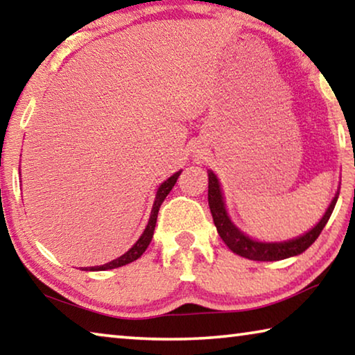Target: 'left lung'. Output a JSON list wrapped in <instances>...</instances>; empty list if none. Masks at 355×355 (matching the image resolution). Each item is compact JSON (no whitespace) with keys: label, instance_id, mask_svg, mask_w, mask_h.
I'll list each match as a JSON object with an SVG mask.
<instances>
[{"label":"left lung","instance_id":"8db88e82","mask_svg":"<svg viewBox=\"0 0 355 355\" xmlns=\"http://www.w3.org/2000/svg\"><path fill=\"white\" fill-rule=\"evenodd\" d=\"M338 194L340 192H336V196L334 197L332 203H330V207L327 208L326 214L322 216V219L318 222L316 227L311 228L309 233L285 243H258L254 241V239H250L249 236L243 235V233L232 224V220L228 219L224 200H222V192L219 188L218 178H216L211 171L208 172V205L209 209H211V216L214 225L218 228L219 236L222 238V241L228 245V249L235 252V254L255 261L285 260V258L299 255L302 254L304 250H307L310 245L316 241V238L321 235L322 228L326 227L329 218L332 216L335 203L338 200Z\"/></svg>","mask_w":355,"mask_h":355}]
</instances>
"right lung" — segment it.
<instances>
[{
    "instance_id": "1",
    "label": "right lung",
    "mask_w": 355,
    "mask_h": 355,
    "mask_svg": "<svg viewBox=\"0 0 355 355\" xmlns=\"http://www.w3.org/2000/svg\"><path fill=\"white\" fill-rule=\"evenodd\" d=\"M180 173H182V171L173 173V175L171 178H167L166 182L159 186L158 192H156V199H155V203H153V208H152V214H150V219H148V224L146 227V230H144L142 236L137 239V243L131 248L127 254H123L122 257L116 258V260H112L110 263L106 264H101V266H95V268H91L87 269L86 271H106V269H114V268H120V266H125V264H128L131 261H135L139 258L144 252H146V249L148 248L150 241H152L153 238V232H155V225H156V218H158V211H159V207L161 203L164 202L166 196L169 194L171 189L173 188V184L177 183V180L180 177Z\"/></svg>"
}]
</instances>
